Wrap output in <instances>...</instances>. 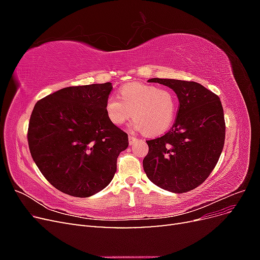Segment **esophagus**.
<instances>
[{"mask_svg": "<svg viewBox=\"0 0 260 260\" xmlns=\"http://www.w3.org/2000/svg\"><path fill=\"white\" fill-rule=\"evenodd\" d=\"M137 141H138V139H137L136 137H133V136H129V144H130V145H132L133 143L137 142Z\"/></svg>", "mask_w": 260, "mask_h": 260, "instance_id": "obj_1", "label": "esophagus"}]
</instances>
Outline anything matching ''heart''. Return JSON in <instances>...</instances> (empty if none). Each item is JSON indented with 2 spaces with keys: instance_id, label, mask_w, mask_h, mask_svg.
Instances as JSON below:
<instances>
[{
  "instance_id": "1",
  "label": "heart",
  "mask_w": 260,
  "mask_h": 260,
  "mask_svg": "<svg viewBox=\"0 0 260 260\" xmlns=\"http://www.w3.org/2000/svg\"><path fill=\"white\" fill-rule=\"evenodd\" d=\"M119 94L120 99L106 100L105 112L112 123L121 125L133 117V129L148 137L162 135L171 127L178 108L177 95L171 90L132 82L123 85Z\"/></svg>"
}]
</instances>
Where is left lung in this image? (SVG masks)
Returning a JSON list of instances; mask_svg holds the SVG:
<instances>
[{
	"mask_svg": "<svg viewBox=\"0 0 260 260\" xmlns=\"http://www.w3.org/2000/svg\"><path fill=\"white\" fill-rule=\"evenodd\" d=\"M179 100L176 121L166 135L146 141L147 178L172 193L194 190L214 170L224 145L225 123L218 95L198 82L153 78Z\"/></svg>",
	"mask_w": 260,
	"mask_h": 260,
	"instance_id": "obj_1",
	"label": "left lung"
}]
</instances>
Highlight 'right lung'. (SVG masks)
<instances>
[{"label":"right lung","mask_w":260,"mask_h":260,"mask_svg":"<svg viewBox=\"0 0 260 260\" xmlns=\"http://www.w3.org/2000/svg\"><path fill=\"white\" fill-rule=\"evenodd\" d=\"M111 82L68 86L38 101L30 117L28 144L41 174L60 192L89 198L105 188L128 135L109 121Z\"/></svg>","instance_id":"add662e5"}]
</instances>
